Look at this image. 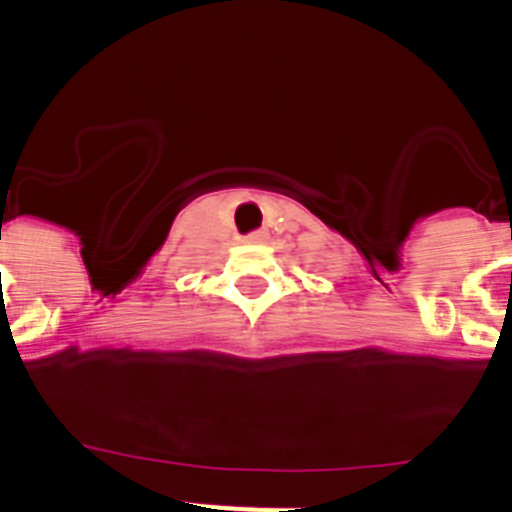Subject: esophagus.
Instances as JSON below:
<instances>
[{
    "instance_id": "obj_1",
    "label": "esophagus",
    "mask_w": 512,
    "mask_h": 512,
    "mask_svg": "<svg viewBox=\"0 0 512 512\" xmlns=\"http://www.w3.org/2000/svg\"><path fill=\"white\" fill-rule=\"evenodd\" d=\"M246 241L248 243H266L269 241V230H264V228L253 230V233L246 235Z\"/></svg>"
}]
</instances>
